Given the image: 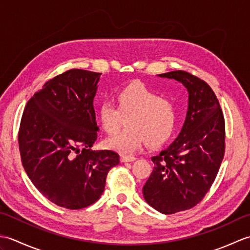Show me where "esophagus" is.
I'll use <instances>...</instances> for the list:
<instances>
[{"label": "esophagus", "mask_w": 250, "mask_h": 250, "mask_svg": "<svg viewBox=\"0 0 250 250\" xmlns=\"http://www.w3.org/2000/svg\"><path fill=\"white\" fill-rule=\"evenodd\" d=\"M135 157L134 156H126V155H122L120 157L121 162H133L135 161Z\"/></svg>", "instance_id": "1"}]
</instances>
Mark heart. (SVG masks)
Wrapping results in <instances>:
<instances>
[{"label":"heart","mask_w":250,"mask_h":250,"mask_svg":"<svg viewBox=\"0 0 250 250\" xmlns=\"http://www.w3.org/2000/svg\"><path fill=\"white\" fill-rule=\"evenodd\" d=\"M116 102L117 105L105 100L98 109L101 125L109 134L121 128L126 117L128 125L105 141L109 149L131 153L146 141L159 145L173 134L177 119L174 103L143 83H132L117 90Z\"/></svg>","instance_id":"1"}]
</instances>
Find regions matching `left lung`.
I'll return each instance as SVG.
<instances>
[{
	"label": "left lung",
	"instance_id": "8db88e82",
	"mask_svg": "<svg viewBox=\"0 0 250 250\" xmlns=\"http://www.w3.org/2000/svg\"><path fill=\"white\" fill-rule=\"evenodd\" d=\"M158 76L187 88L188 111L177 139L151 158L155 164L143 187L144 199L162 214L190 209L208 192L225 156V118L211 88L185 71Z\"/></svg>",
	"mask_w": 250,
	"mask_h": 250
}]
</instances>
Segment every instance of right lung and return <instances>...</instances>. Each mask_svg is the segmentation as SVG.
Masks as SVG:
<instances>
[{"mask_svg":"<svg viewBox=\"0 0 250 250\" xmlns=\"http://www.w3.org/2000/svg\"><path fill=\"white\" fill-rule=\"evenodd\" d=\"M101 73L73 68L47 82L23 110L18 134L22 166L36 189L58 206L97 202L119 164L111 150H91L99 126L93 99Z\"/></svg>","mask_w":250,"mask_h":250,"instance_id":"1","label":"right lung"}]
</instances>
